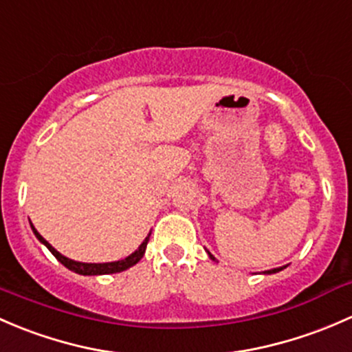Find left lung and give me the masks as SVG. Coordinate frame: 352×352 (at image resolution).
Returning <instances> with one entry per match:
<instances>
[{
	"label": "left lung",
	"instance_id": "obj_1",
	"mask_svg": "<svg viewBox=\"0 0 352 352\" xmlns=\"http://www.w3.org/2000/svg\"><path fill=\"white\" fill-rule=\"evenodd\" d=\"M210 257H212V259H213V256H212V254H210ZM281 270H283V267H276V270H271V271H266V273H278V271H281Z\"/></svg>",
	"mask_w": 352,
	"mask_h": 352
}]
</instances>
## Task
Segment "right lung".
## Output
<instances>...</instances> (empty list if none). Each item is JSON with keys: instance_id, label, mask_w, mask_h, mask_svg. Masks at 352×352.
Listing matches in <instances>:
<instances>
[{"instance_id": "add662e5", "label": "right lung", "mask_w": 352, "mask_h": 352, "mask_svg": "<svg viewBox=\"0 0 352 352\" xmlns=\"http://www.w3.org/2000/svg\"><path fill=\"white\" fill-rule=\"evenodd\" d=\"M32 226V223H30ZM32 230H34V234L37 235L38 241L42 242V244L47 245V249H49L50 252H52L54 256H56L57 261H60V263L64 264V266L67 267V270L74 271V273L78 274H85V276H95V274H111V273H120V271H125L126 267L133 266V264L139 263L140 259H142L144 252H146V248H147V242H149V237L151 234L147 235L146 241L140 244V248L137 249L135 252H132L129 257H125V259L122 261H115V263H103V264H95V263H78V261H72L69 259V257L63 256L60 252H57L56 249L52 248V245L49 244V242L45 241V239L42 237L41 234H38L37 230H35V227L32 226Z\"/></svg>"}]
</instances>
